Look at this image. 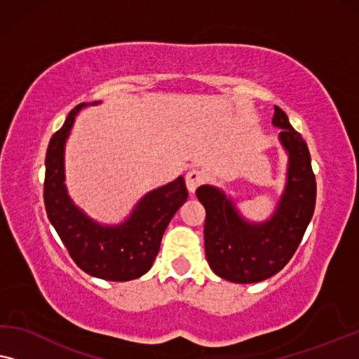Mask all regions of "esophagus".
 I'll use <instances>...</instances> for the list:
<instances>
[{
	"label": "esophagus",
	"instance_id": "1",
	"mask_svg": "<svg viewBox=\"0 0 359 359\" xmlns=\"http://www.w3.org/2000/svg\"><path fill=\"white\" fill-rule=\"evenodd\" d=\"M205 182V175L200 172V170L196 169H191L187 172L185 175V184H187V190L190 191V194H195V190L198 189V187L203 184Z\"/></svg>",
	"mask_w": 359,
	"mask_h": 359
}]
</instances>
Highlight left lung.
I'll list each match as a JSON object with an SVG mask.
<instances>
[{"label": "left lung", "instance_id": "obj_1", "mask_svg": "<svg viewBox=\"0 0 359 359\" xmlns=\"http://www.w3.org/2000/svg\"><path fill=\"white\" fill-rule=\"evenodd\" d=\"M273 127L287 156L286 182L273 215L249 221L223 189L201 185L196 198L205 206V254L210 269L232 283H259L278 273L294 254L316 208V177L311 154L287 115L275 105Z\"/></svg>", "mask_w": 359, "mask_h": 359}]
</instances>
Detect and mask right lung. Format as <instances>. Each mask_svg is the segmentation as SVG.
Returning a JSON list of instances; mask_svg holds the SVG:
<instances>
[{"label": "right lung", "mask_w": 359, "mask_h": 359, "mask_svg": "<svg viewBox=\"0 0 359 359\" xmlns=\"http://www.w3.org/2000/svg\"><path fill=\"white\" fill-rule=\"evenodd\" d=\"M97 104L100 100L90 105ZM88 105H76L50 140L45 158V210L81 270L100 280L130 281L153 266L164 231L187 201L189 191L184 177L179 175L141 196L122 223L104 224L86 215L68 195L65 184V146L78 114Z\"/></svg>", "instance_id": "obj_1"}]
</instances>
